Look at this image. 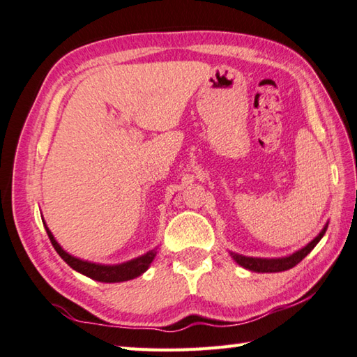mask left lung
I'll return each mask as SVG.
<instances>
[{
    "label": "left lung",
    "instance_id": "1",
    "mask_svg": "<svg viewBox=\"0 0 357 357\" xmlns=\"http://www.w3.org/2000/svg\"><path fill=\"white\" fill-rule=\"evenodd\" d=\"M328 229V223L323 226V229L319 232V236L312 238L306 246H303L301 250H298L295 252H291L289 256L284 257H250V256H243V255H237V252L229 251L231 257L241 265V267L250 270V271H256V273H276V271H284L289 270L291 267H295L298 262H301L304 257H306L310 251L315 248V245L321 241V237L325 236V232Z\"/></svg>",
    "mask_w": 357,
    "mask_h": 357
}]
</instances>
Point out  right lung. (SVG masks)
<instances>
[{
  "label": "right lung",
  "instance_id": "right-lung-1",
  "mask_svg": "<svg viewBox=\"0 0 357 357\" xmlns=\"http://www.w3.org/2000/svg\"><path fill=\"white\" fill-rule=\"evenodd\" d=\"M42 222H43L45 229H47V234L50 237L51 243H53L54 250L57 251V255H59L71 268L76 270L77 273H81L84 276L90 278V280H95L100 282H123V281L134 280V278L145 273L148 267L151 265V262L154 261V257L158 255V248H154V250L146 251L145 255L134 257L131 261H126L121 264H98V262L84 261V259L70 255V252L63 250L62 246L57 243L53 232L50 231L43 218Z\"/></svg>",
  "mask_w": 357,
  "mask_h": 357
}]
</instances>
